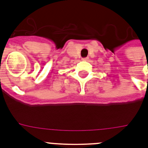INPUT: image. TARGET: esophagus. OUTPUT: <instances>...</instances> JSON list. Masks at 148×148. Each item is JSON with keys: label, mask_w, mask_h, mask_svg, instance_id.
Here are the masks:
<instances>
[{"label": "esophagus", "mask_w": 148, "mask_h": 148, "mask_svg": "<svg viewBox=\"0 0 148 148\" xmlns=\"http://www.w3.org/2000/svg\"><path fill=\"white\" fill-rule=\"evenodd\" d=\"M82 60L84 61H87V60H88V58H83Z\"/></svg>", "instance_id": "1"}]
</instances>
